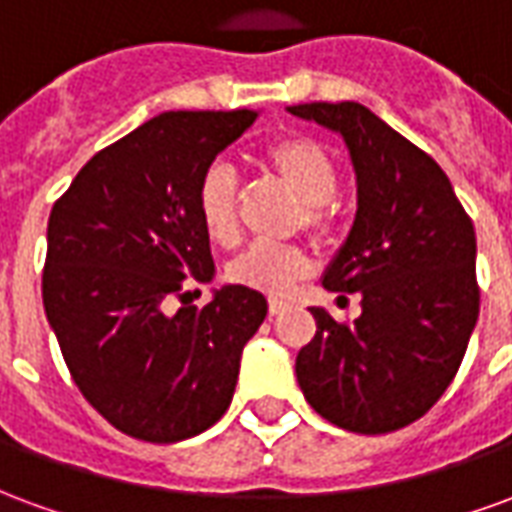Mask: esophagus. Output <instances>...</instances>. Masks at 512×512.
<instances>
[{
	"instance_id": "1",
	"label": "esophagus",
	"mask_w": 512,
	"mask_h": 512,
	"mask_svg": "<svg viewBox=\"0 0 512 512\" xmlns=\"http://www.w3.org/2000/svg\"><path fill=\"white\" fill-rule=\"evenodd\" d=\"M285 310H288V301H282V299L268 301V312H271V315H279V312H285Z\"/></svg>"
}]
</instances>
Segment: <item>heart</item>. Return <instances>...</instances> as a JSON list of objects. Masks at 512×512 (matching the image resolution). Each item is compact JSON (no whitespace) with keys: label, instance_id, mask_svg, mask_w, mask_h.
<instances>
[{"label":"heart","instance_id":"obj_1","mask_svg":"<svg viewBox=\"0 0 512 512\" xmlns=\"http://www.w3.org/2000/svg\"><path fill=\"white\" fill-rule=\"evenodd\" d=\"M263 167L274 172L301 200L299 224L315 238H332L340 227V211L334 194L340 186V167L332 153L310 136L279 139L263 150ZM194 208L202 230L211 241L230 246L238 238V180L230 164L213 161L197 180ZM310 271V255L299 244H257L246 246L235 257L227 277L235 285L260 290V293H288Z\"/></svg>","mask_w":512,"mask_h":512}]
</instances>
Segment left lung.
Returning a JSON list of instances; mask_svg holds the SVG:
<instances>
[{
  "label": "left lung",
  "instance_id": "8db88e82",
  "mask_svg": "<svg viewBox=\"0 0 512 512\" xmlns=\"http://www.w3.org/2000/svg\"><path fill=\"white\" fill-rule=\"evenodd\" d=\"M340 131L359 208L323 274L332 293H359L362 315L318 323L296 356V378L323 419L351 433H392L425 417L452 384L480 315L474 224L433 158L367 106H288Z\"/></svg>",
  "mask_w": 512,
  "mask_h": 512
}]
</instances>
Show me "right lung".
<instances>
[{"instance_id":"right-lung-1","label":"right lung","mask_w":512,"mask_h":512,"mask_svg":"<svg viewBox=\"0 0 512 512\" xmlns=\"http://www.w3.org/2000/svg\"><path fill=\"white\" fill-rule=\"evenodd\" d=\"M255 117L164 112L98 150L51 208L46 318L84 400L131 439L172 444L219 422L266 318L263 293L244 285L205 307L183 293L213 277L197 180Z\"/></svg>"}]
</instances>
